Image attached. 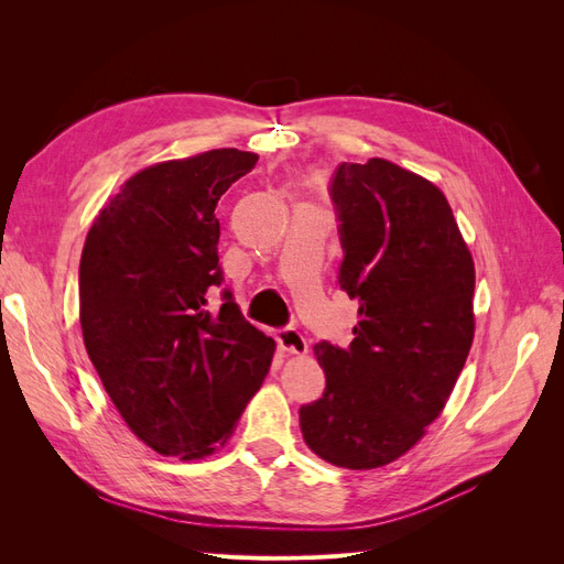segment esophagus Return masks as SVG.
Returning <instances> with one entry per match:
<instances>
[{"instance_id": "1", "label": "esophagus", "mask_w": 564, "mask_h": 564, "mask_svg": "<svg viewBox=\"0 0 564 564\" xmlns=\"http://www.w3.org/2000/svg\"><path fill=\"white\" fill-rule=\"evenodd\" d=\"M275 338H278V346H280L284 352H289V355H305V352H308V340H305V338L301 336V332H296V329H292V327L280 329Z\"/></svg>"}]
</instances>
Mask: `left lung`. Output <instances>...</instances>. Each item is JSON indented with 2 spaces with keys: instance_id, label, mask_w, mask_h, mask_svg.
I'll list each match as a JSON object with an SVG mask.
<instances>
[{
  "instance_id": "left-lung-1",
  "label": "left lung",
  "mask_w": 564,
  "mask_h": 564,
  "mask_svg": "<svg viewBox=\"0 0 564 564\" xmlns=\"http://www.w3.org/2000/svg\"><path fill=\"white\" fill-rule=\"evenodd\" d=\"M332 199L338 282L360 322L348 348H313L327 388L299 419L327 464L371 470L404 456L445 409L475 336V263L445 193L409 169L344 162Z\"/></svg>"
}]
</instances>
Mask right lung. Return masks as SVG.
<instances>
[{
    "mask_svg": "<svg viewBox=\"0 0 564 564\" xmlns=\"http://www.w3.org/2000/svg\"><path fill=\"white\" fill-rule=\"evenodd\" d=\"M259 155L218 148L141 169L106 202L79 263L84 346L129 431L162 456H212L265 381L275 340L226 294L214 214Z\"/></svg>",
    "mask_w": 564,
    "mask_h": 564,
    "instance_id": "obj_1",
    "label": "right lung"
}]
</instances>
